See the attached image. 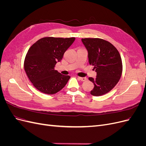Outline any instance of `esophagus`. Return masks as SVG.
Segmentation results:
<instances>
[{"instance_id":"esophagus-1","label":"esophagus","mask_w":146,"mask_h":146,"mask_svg":"<svg viewBox=\"0 0 146 146\" xmlns=\"http://www.w3.org/2000/svg\"><path fill=\"white\" fill-rule=\"evenodd\" d=\"M77 78L79 80H80L82 82H84V81H86L87 80V78L86 77H78Z\"/></svg>"}]
</instances>
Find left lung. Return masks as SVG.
Listing matches in <instances>:
<instances>
[{
  "label": "left lung",
  "instance_id": "1",
  "mask_svg": "<svg viewBox=\"0 0 146 146\" xmlns=\"http://www.w3.org/2000/svg\"><path fill=\"white\" fill-rule=\"evenodd\" d=\"M88 50L89 63L94 66L96 78L89 77L94 87L91 94L102 96L111 91L121 78L122 63L120 54L112 44L100 38H82Z\"/></svg>",
  "mask_w": 146,
  "mask_h": 146
}]
</instances>
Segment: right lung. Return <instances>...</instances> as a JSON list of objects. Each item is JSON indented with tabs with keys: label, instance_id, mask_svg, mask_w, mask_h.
Returning a JSON list of instances; mask_svg holds the SVG:
<instances>
[{
	"label": "right lung",
	"instance_id": "right-lung-1",
	"mask_svg": "<svg viewBox=\"0 0 146 146\" xmlns=\"http://www.w3.org/2000/svg\"><path fill=\"white\" fill-rule=\"evenodd\" d=\"M75 39L74 37H45L30 47L24 60V69L38 90L54 94L65 86L70 77L61 74L54 68Z\"/></svg>",
	"mask_w": 146,
	"mask_h": 146
}]
</instances>
